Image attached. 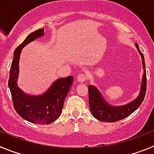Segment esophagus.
<instances>
[{"label": "esophagus", "mask_w": 154, "mask_h": 154, "mask_svg": "<svg viewBox=\"0 0 154 154\" xmlns=\"http://www.w3.org/2000/svg\"><path fill=\"white\" fill-rule=\"evenodd\" d=\"M87 80V75L84 73H81L77 76V81L79 82H84Z\"/></svg>", "instance_id": "34e87169"}]
</instances>
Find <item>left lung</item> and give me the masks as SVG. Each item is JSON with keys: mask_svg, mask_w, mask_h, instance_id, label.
<instances>
[{"mask_svg": "<svg viewBox=\"0 0 154 154\" xmlns=\"http://www.w3.org/2000/svg\"><path fill=\"white\" fill-rule=\"evenodd\" d=\"M136 47L140 54L142 58L143 68L144 69L143 75L142 83H141L140 92L138 97L133 101L120 106H113L109 104L105 99H103L101 93L99 92L96 87L94 85H89V102L90 107L91 113L94 117L98 120L104 121V122H117V121L127 117L128 116L133 113L136 109L139 108L142 102L143 101L145 94L146 90V66H145V60L143 53L140 50L138 45L136 43Z\"/></svg>", "mask_w": 154, "mask_h": 154, "instance_id": "1", "label": "left lung"}]
</instances>
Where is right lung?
Masks as SVG:
<instances>
[{"mask_svg":"<svg viewBox=\"0 0 154 154\" xmlns=\"http://www.w3.org/2000/svg\"><path fill=\"white\" fill-rule=\"evenodd\" d=\"M44 34L43 28L37 30L28 35L26 39L16 48L14 51V58L8 80V86L16 112L25 120L36 124H49L59 117L65 99L73 82L72 76L58 79L41 96H31L24 93L17 86L19 60L21 50L30 42L42 37Z\"/></svg>","mask_w":154,"mask_h":154,"instance_id":"right-lung-1","label":"right lung"}]
</instances>
